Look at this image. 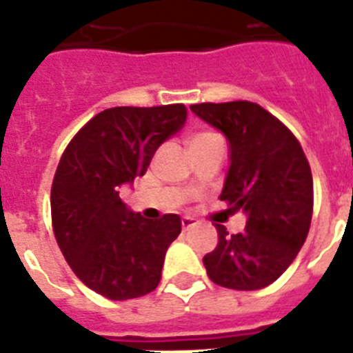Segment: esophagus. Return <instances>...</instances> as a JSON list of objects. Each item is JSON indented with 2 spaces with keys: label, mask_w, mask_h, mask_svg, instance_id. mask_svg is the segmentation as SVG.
Instances as JSON below:
<instances>
[{
  "label": "esophagus",
  "mask_w": 353,
  "mask_h": 353,
  "mask_svg": "<svg viewBox=\"0 0 353 353\" xmlns=\"http://www.w3.org/2000/svg\"><path fill=\"white\" fill-rule=\"evenodd\" d=\"M198 223L199 221L196 220V218H192V216H185V218L181 220V225L185 231H188V229H194V227L198 225Z\"/></svg>",
  "instance_id": "obj_1"
}]
</instances>
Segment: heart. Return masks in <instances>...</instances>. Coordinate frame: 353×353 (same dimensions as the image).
Here are the masks:
<instances>
[{"label": "heart", "instance_id": "obj_1", "mask_svg": "<svg viewBox=\"0 0 353 353\" xmlns=\"http://www.w3.org/2000/svg\"><path fill=\"white\" fill-rule=\"evenodd\" d=\"M196 137H201V135H196ZM196 137H192V139H196Z\"/></svg>", "mask_w": 353, "mask_h": 353}]
</instances>
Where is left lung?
Instances as JSON below:
<instances>
[{
	"label": "left lung",
	"instance_id": "obj_1",
	"mask_svg": "<svg viewBox=\"0 0 353 353\" xmlns=\"http://www.w3.org/2000/svg\"><path fill=\"white\" fill-rule=\"evenodd\" d=\"M229 144L221 201L245 214V229L216 225L218 245L203 256L209 279L236 291L273 284L306 241L313 212L312 170L288 128L254 102L190 106Z\"/></svg>",
	"mask_w": 353,
	"mask_h": 353
}]
</instances>
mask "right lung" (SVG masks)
Listing matches in <instances>:
<instances>
[{"instance_id": "right-lung-1", "label": "right lung", "mask_w": 353, "mask_h": 353, "mask_svg": "<svg viewBox=\"0 0 353 353\" xmlns=\"http://www.w3.org/2000/svg\"><path fill=\"white\" fill-rule=\"evenodd\" d=\"M187 121L183 104L110 108L91 119L63 152L51 190L60 251L90 290L110 301L157 288L181 218L150 221L122 203V187L144 176L161 144Z\"/></svg>"}]
</instances>
